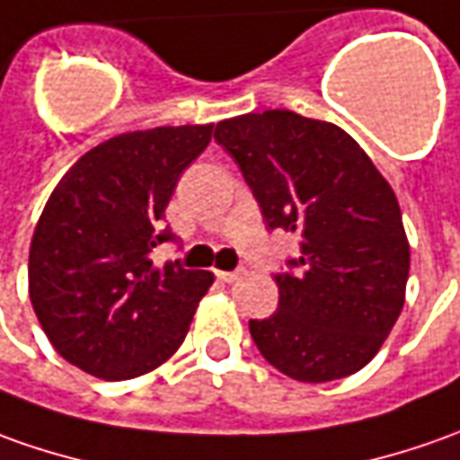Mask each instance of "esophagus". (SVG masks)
<instances>
[{
	"instance_id": "esophagus-1",
	"label": "esophagus",
	"mask_w": 460,
	"mask_h": 460,
	"mask_svg": "<svg viewBox=\"0 0 460 460\" xmlns=\"http://www.w3.org/2000/svg\"><path fill=\"white\" fill-rule=\"evenodd\" d=\"M243 274V270H234V271H217V277L221 282H236L239 277Z\"/></svg>"
}]
</instances>
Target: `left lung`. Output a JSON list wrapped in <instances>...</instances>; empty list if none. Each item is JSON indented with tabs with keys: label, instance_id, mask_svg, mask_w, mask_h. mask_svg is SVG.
I'll return each instance as SVG.
<instances>
[{
	"label": "left lung",
	"instance_id": "1",
	"mask_svg": "<svg viewBox=\"0 0 460 460\" xmlns=\"http://www.w3.org/2000/svg\"><path fill=\"white\" fill-rule=\"evenodd\" d=\"M270 229L295 231L299 256L277 274L279 307L249 322L259 352L299 383L362 370L405 305L411 246L398 199L342 128L292 111L217 125Z\"/></svg>",
	"mask_w": 460,
	"mask_h": 460
}]
</instances>
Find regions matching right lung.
<instances>
[{"label": "right lung", "instance_id": "1", "mask_svg": "<svg viewBox=\"0 0 460 460\" xmlns=\"http://www.w3.org/2000/svg\"><path fill=\"white\" fill-rule=\"evenodd\" d=\"M214 125L123 133L59 178L34 226L30 299L52 348L102 380L164 365L183 342L214 274L155 264L165 206Z\"/></svg>", "mask_w": 460, "mask_h": 460}]
</instances>
